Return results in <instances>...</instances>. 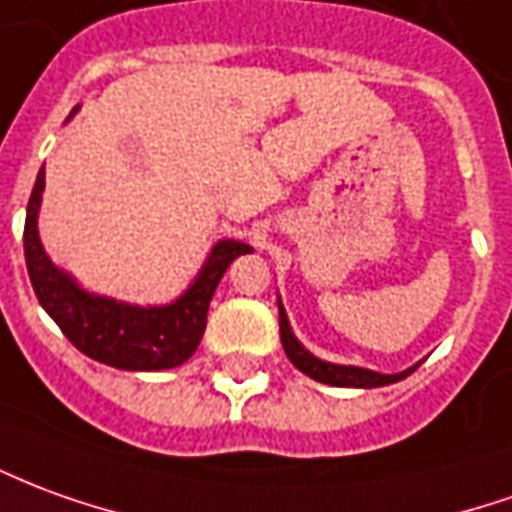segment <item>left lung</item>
Here are the masks:
<instances>
[{"label": "left lung", "mask_w": 512, "mask_h": 512, "mask_svg": "<svg viewBox=\"0 0 512 512\" xmlns=\"http://www.w3.org/2000/svg\"><path fill=\"white\" fill-rule=\"evenodd\" d=\"M280 341L285 355L291 360L293 366L299 368L302 374L313 377V380L324 382V385H335V388H380V385H391V382L405 380L407 374H413L416 366L407 368V371H399V374H380V371H368V368L357 366H335V363H324L307 352L302 343L293 338L291 324H288V316L280 305Z\"/></svg>", "instance_id": "1"}]
</instances>
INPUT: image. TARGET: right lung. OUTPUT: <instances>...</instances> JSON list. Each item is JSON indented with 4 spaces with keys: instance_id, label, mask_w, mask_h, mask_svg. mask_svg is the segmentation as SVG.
Listing matches in <instances>:
<instances>
[{
    "instance_id": "obj_1",
    "label": "right lung",
    "mask_w": 512,
    "mask_h": 512,
    "mask_svg": "<svg viewBox=\"0 0 512 512\" xmlns=\"http://www.w3.org/2000/svg\"><path fill=\"white\" fill-rule=\"evenodd\" d=\"M44 194V169L35 180L27 221L24 257L38 302L82 355L124 371H163L194 355L207 327V307L224 271L238 255L252 252L238 241H221L207 257L196 282L174 305L132 307L91 296L74 285L69 274L57 271L38 238V207Z\"/></svg>"
}]
</instances>
